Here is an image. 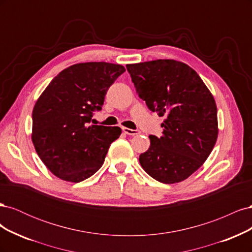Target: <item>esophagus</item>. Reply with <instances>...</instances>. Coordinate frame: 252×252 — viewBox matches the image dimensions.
Here are the masks:
<instances>
[{"mask_svg": "<svg viewBox=\"0 0 252 252\" xmlns=\"http://www.w3.org/2000/svg\"><path fill=\"white\" fill-rule=\"evenodd\" d=\"M122 129H123L124 133L129 134V135H136V134H139V133H140V131H139V130H134V129H130V128L123 127Z\"/></svg>", "mask_w": 252, "mask_h": 252, "instance_id": "obj_1", "label": "esophagus"}]
</instances>
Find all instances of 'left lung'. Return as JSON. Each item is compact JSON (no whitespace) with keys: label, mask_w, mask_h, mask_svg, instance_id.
Here are the masks:
<instances>
[{"label":"left lung","mask_w":252,"mask_h":252,"mask_svg":"<svg viewBox=\"0 0 252 252\" xmlns=\"http://www.w3.org/2000/svg\"><path fill=\"white\" fill-rule=\"evenodd\" d=\"M126 67L139 96L151 111L165 117L162 136L149 135L141 166L165 184L186 180L207 159L218 139L213 95L200 75L180 61L159 59Z\"/></svg>","instance_id":"obj_1"}]
</instances>
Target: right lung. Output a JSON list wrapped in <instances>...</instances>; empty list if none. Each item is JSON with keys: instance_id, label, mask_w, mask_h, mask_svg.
I'll list each match as a JSON object with an SVG mask.
<instances>
[{"instance_id": "1", "label": "right lung", "mask_w": 252, "mask_h": 252, "mask_svg": "<svg viewBox=\"0 0 252 252\" xmlns=\"http://www.w3.org/2000/svg\"><path fill=\"white\" fill-rule=\"evenodd\" d=\"M124 71V66L106 62L74 64L61 71L37 98L32 140L42 162L59 179L79 183L102 167L122 129L88 124Z\"/></svg>"}]
</instances>
